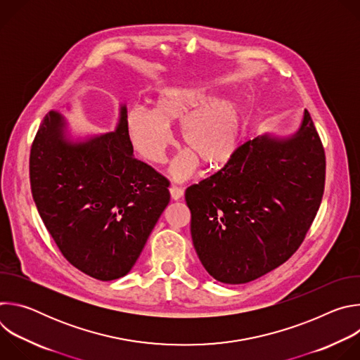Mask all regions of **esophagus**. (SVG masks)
<instances>
[{
  "mask_svg": "<svg viewBox=\"0 0 360 360\" xmlns=\"http://www.w3.org/2000/svg\"><path fill=\"white\" fill-rule=\"evenodd\" d=\"M169 192H171V198L174 200H179L184 196V189L181 186H171Z\"/></svg>",
  "mask_w": 360,
  "mask_h": 360,
  "instance_id": "1",
  "label": "esophagus"
}]
</instances>
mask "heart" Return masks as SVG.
I'll use <instances>...</instances> for the list:
<instances>
[{"label": "heart", "instance_id": "heart-1", "mask_svg": "<svg viewBox=\"0 0 360 360\" xmlns=\"http://www.w3.org/2000/svg\"><path fill=\"white\" fill-rule=\"evenodd\" d=\"M181 125V138L189 149L174 161L175 179L191 176L199 161L217 169L229 162L238 146L242 115L235 102L217 101L205 88H171L153 99L152 111L134 107L125 118L127 132L141 155L162 164L174 136L169 127Z\"/></svg>", "mask_w": 360, "mask_h": 360}]
</instances>
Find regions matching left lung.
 <instances>
[{
    "instance_id": "1",
    "label": "left lung",
    "mask_w": 360,
    "mask_h": 360,
    "mask_svg": "<svg viewBox=\"0 0 360 360\" xmlns=\"http://www.w3.org/2000/svg\"><path fill=\"white\" fill-rule=\"evenodd\" d=\"M325 175V149L307 111L293 136L240 145L222 169L185 191L203 268L238 285L285 264L319 211Z\"/></svg>"
}]
</instances>
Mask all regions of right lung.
<instances>
[{
	"label": "right lung",
	"instance_id": "obj_1",
	"mask_svg": "<svg viewBox=\"0 0 360 360\" xmlns=\"http://www.w3.org/2000/svg\"><path fill=\"white\" fill-rule=\"evenodd\" d=\"M127 108L115 132L85 142L64 139L51 111L30 152V184L39 217L64 258L85 275H127L169 203V181L132 155Z\"/></svg>",
	"mask_w": 360,
	"mask_h": 360
}]
</instances>
